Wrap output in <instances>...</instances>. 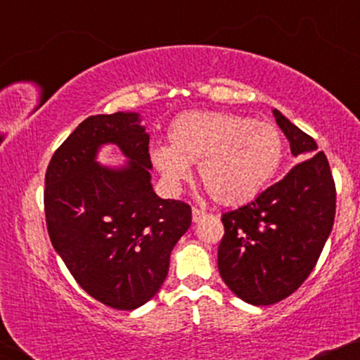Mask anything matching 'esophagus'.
Listing matches in <instances>:
<instances>
[{"label":"esophagus","mask_w":360,"mask_h":360,"mask_svg":"<svg viewBox=\"0 0 360 360\" xmlns=\"http://www.w3.org/2000/svg\"><path fill=\"white\" fill-rule=\"evenodd\" d=\"M206 217V212H203V210H200V208H196V206H194L193 208V221L196 223V221H200L201 218H205Z\"/></svg>","instance_id":"1"}]
</instances>
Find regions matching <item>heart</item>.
<instances>
[{"mask_svg": "<svg viewBox=\"0 0 360 360\" xmlns=\"http://www.w3.org/2000/svg\"><path fill=\"white\" fill-rule=\"evenodd\" d=\"M169 147L150 159L164 183L179 189L198 164V177L221 206L249 203L271 183L284 159V139L272 123L230 111H186L172 120Z\"/></svg>", "mask_w": 360, "mask_h": 360, "instance_id": "1", "label": "heart"}]
</instances>
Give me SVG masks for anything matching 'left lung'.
Returning <instances> with one entry per match:
<instances>
[{"mask_svg": "<svg viewBox=\"0 0 360 360\" xmlns=\"http://www.w3.org/2000/svg\"><path fill=\"white\" fill-rule=\"evenodd\" d=\"M296 164L249 205L221 217L218 271L233 295L262 307L288 298L315 267L335 220V183L323 152L279 110Z\"/></svg>", "mask_w": 360, "mask_h": 360, "instance_id": "1", "label": "left lung"}]
</instances>
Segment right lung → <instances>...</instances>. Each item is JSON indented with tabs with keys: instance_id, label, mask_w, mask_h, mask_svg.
Listing matches in <instances>:
<instances>
[{
	"instance_id": "add662e5",
	"label": "right lung",
	"mask_w": 360,
	"mask_h": 360,
	"mask_svg": "<svg viewBox=\"0 0 360 360\" xmlns=\"http://www.w3.org/2000/svg\"><path fill=\"white\" fill-rule=\"evenodd\" d=\"M129 160L101 167L103 145ZM148 134L139 113L86 118L53 152L45 172L51 242L77 284L100 303L135 309L157 295L169 257L191 225V206L152 188Z\"/></svg>"
}]
</instances>
